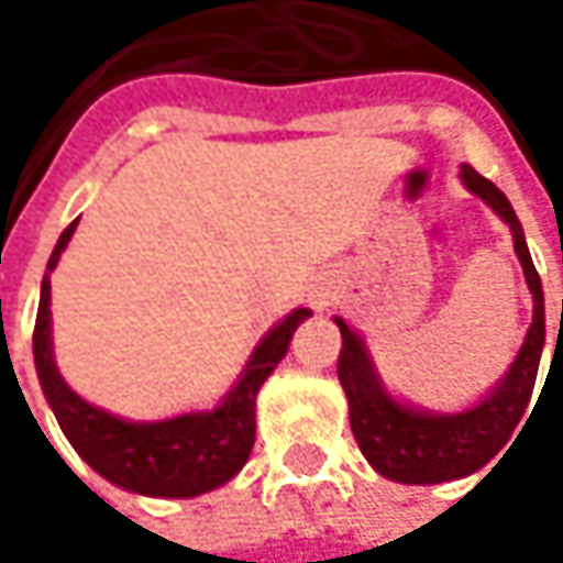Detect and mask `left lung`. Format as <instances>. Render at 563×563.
I'll use <instances>...</instances> for the list:
<instances>
[{"instance_id":"1","label":"left lung","mask_w":563,"mask_h":563,"mask_svg":"<svg viewBox=\"0 0 563 563\" xmlns=\"http://www.w3.org/2000/svg\"><path fill=\"white\" fill-rule=\"evenodd\" d=\"M461 179L510 227L514 253H517L520 266H525L528 290L534 294V320L525 336V346H520L514 356L510 371L481 404H474L461 413H427V410L404 407L400 400H394L384 390L364 340H360L340 317H333L340 327V336H343L336 377L350 400L353 437H356L360 451H364V457L371 461V467L400 484H440V481H457V477L481 471L510 440L514 427L520 423V417H525V410L531 404L534 384H538V364H541V350H544V290H541V276L534 269V260L528 253V243H525V230H520L507 196L490 179H484L474 166L464 163ZM525 427H528V420H525Z\"/></svg>"}]
</instances>
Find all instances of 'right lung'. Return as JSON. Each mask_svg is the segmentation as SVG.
<instances>
[{"label": "right lung", "mask_w": 563, "mask_h": 563, "mask_svg": "<svg viewBox=\"0 0 563 563\" xmlns=\"http://www.w3.org/2000/svg\"><path fill=\"white\" fill-rule=\"evenodd\" d=\"M73 220L43 276V297H38L35 330H32V353H35V374L43 384V394L69 437L76 454L106 481L115 487H126L146 497H196L207 494L230 477L240 474L253 451L256 437V394L263 380L273 374V367L284 360L294 330L310 317L307 307L294 310L284 323H276L253 356L233 390L223 397L220 407L203 413H179L169 420H150L133 423L119 420L92 404H86L79 394L69 390V384L59 377L53 360V330H49V273L56 269L66 243L76 233Z\"/></svg>", "instance_id": "1"}]
</instances>
